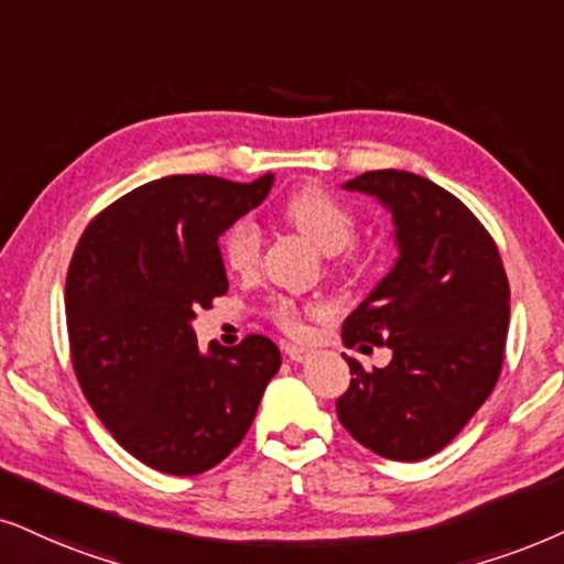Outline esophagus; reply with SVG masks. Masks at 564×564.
<instances>
[{"label": "esophagus", "instance_id": "esophagus-1", "mask_svg": "<svg viewBox=\"0 0 564 564\" xmlns=\"http://www.w3.org/2000/svg\"><path fill=\"white\" fill-rule=\"evenodd\" d=\"M286 356H289L291 361H296V365H304V361L312 359V351H310V348H304V346L289 344L286 346Z\"/></svg>", "mask_w": 564, "mask_h": 564}]
</instances>
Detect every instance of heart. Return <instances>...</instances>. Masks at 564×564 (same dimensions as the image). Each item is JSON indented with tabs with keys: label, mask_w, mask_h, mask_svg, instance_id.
Listing matches in <instances>:
<instances>
[{
	"label": "heart",
	"mask_w": 564,
	"mask_h": 564,
	"mask_svg": "<svg viewBox=\"0 0 564 564\" xmlns=\"http://www.w3.org/2000/svg\"><path fill=\"white\" fill-rule=\"evenodd\" d=\"M283 216L294 229L310 239L319 252L340 254L354 245L356 218L344 203L323 189H302L286 203ZM224 260L234 273H252L260 260V231L252 220H239L224 237ZM273 315L289 333H302V317L294 302L278 299Z\"/></svg>",
	"instance_id": "1"
}]
</instances>
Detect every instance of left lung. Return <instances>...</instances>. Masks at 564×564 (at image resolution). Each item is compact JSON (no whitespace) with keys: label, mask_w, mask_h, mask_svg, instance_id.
<instances>
[{"label":"left lung","mask_w":564,"mask_h":564,"mask_svg":"<svg viewBox=\"0 0 564 564\" xmlns=\"http://www.w3.org/2000/svg\"><path fill=\"white\" fill-rule=\"evenodd\" d=\"M346 192L393 216L398 258L346 317V346H388V367L348 359L351 384L335 401L340 424L390 460L430 458L487 401L502 369L510 286L500 252L474 213L424 176L367 171Z\"/></svg>","instance_id":"1"}]
</instances>
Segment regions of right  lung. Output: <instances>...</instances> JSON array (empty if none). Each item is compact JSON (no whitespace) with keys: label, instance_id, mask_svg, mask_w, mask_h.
I'll use <instances>...</instances> for the list:
<instances>
[{"label":"right lung","instance_id":"right-lung-1","mask_svg":"<svg viewBox=\"0 0 564 564\" xmlns=\"http://www.w3.org/2000/svg\"><path fill=\"white\" fill-rule=\"evenodd\" d=\"M163 176L85 229L67 273L73 365L93 411L134 458L171 476L203 474L245 440L281 367L249 335L199 351L197 310L229 291L218 239L273 187Z\"/></svg>","mask_w":564,"mask_h":564}]
</instances>
